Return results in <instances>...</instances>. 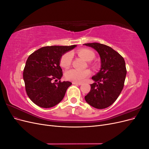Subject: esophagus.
<instances>
[{
    "mask_svg": "<svg viewBox=\"0 0 149 149\" xmlns=\"http://www.w3.org/2000/svg\"><path fill=\"white\" fill-rule=\"evenodd\" d=\"M73 84H76V85H81V83H77V82H73Z\"/></svg>",
    "mask_w": 149,
    "mask_h": 149,
    "instance_id": "esophagus-1",
    "label": "esophagus"
}]
</instances>
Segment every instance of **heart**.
Segmentation results:
<instances>
[{"label": "heart", "instance_id": "1", "mask_svg": "<svg viewBox=\"0 0 149 149\" xmlns=\"http://www.w3.org/2000/svg\"><path fill=\"white\" fill-rule=\"evenodd\" d=\"M78 55L88 61H91L95 56L94 53L92 50L86 48L79 49L78 51ZM72 58L73 56L70 52L64 54L60 59V66L63 68H68L70 66L72 61ZM90 74H91V71L88 70H79L76 69H70L67 70L65 73V76L68 79L77 83L84 81V79Z\"/></svg>", "mask_w": 149, "mask_h": 149}]
</instances>
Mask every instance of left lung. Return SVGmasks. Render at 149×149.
Masks as SVG:
<instances>
[{"instance_id":"1","label":"left lung","mask_w":149,"mask_h":149,"mask_svg":"<svg viewBox=\"0 0 149 149\" xmlns=\"http://www.w3.org/2000/svg\"><path fill=\"white\" fill-rule=\"evenodd\" d=\"M83 45L94 48L101 58L100 70L92 77L94 83L84 99L93 107L104 109L115 102L123 89L127 74L125 63L110 47L98 43Z\"/></svg>"}]
</instances>
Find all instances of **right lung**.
I'll return each mask as SVG.
<instances>
[{
  "label": "right lung",
  "instance_id": "obj_1",
  "mask_svg": "<svg viewBox=\"0 0 149 149\" xmlns=\"http://www.w3.org/2000/svg\"><path fill=\"white\" fill-rule=\"evenodd\" d=\"M76 45L44 47L29 56L23 78L26 94L30 100L41 107L56 106L63 99L71 83L61 82L63 76L60 66L61 56Z\"/></svg>",
  "mask_w": 149,
  "mask_h": 149
}]
</instances>
